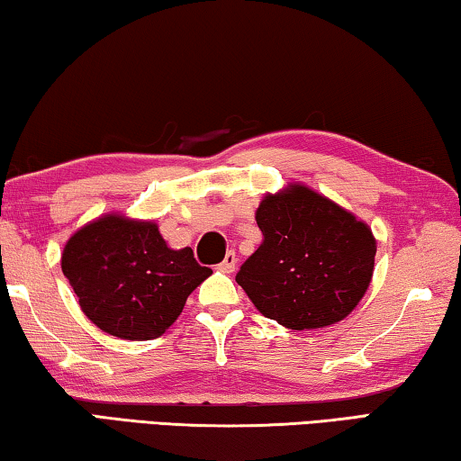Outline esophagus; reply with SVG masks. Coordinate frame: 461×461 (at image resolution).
Instances as JSON below:
<instances>
[{
    "label": "esophagus",
    "instance_id": "34e87169",
    "mask_svg": "<svg viewBox=\"0 0 461 461\" xmlns=\"http://www.w3.org/2000/svg\"><path fill=\"white\" fill-rule=\"evenodd\" d=\"M235 266H237V255L229 251L224 255V259H222L221 266H218V269H221L222 274H232V271H235Z\"/></svg>",
    "mask_w": 461,
    "mask_h": 461
}]
</instances>
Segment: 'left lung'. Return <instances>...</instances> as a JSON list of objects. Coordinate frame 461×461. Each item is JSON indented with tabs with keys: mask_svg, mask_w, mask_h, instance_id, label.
<instances>
[{
	"mask_svg": "<svg viewBox=\"0 0 461 461\" xmlns=\"http://www.w3.org/2000/svg\"><path fill=\"white\" fill-rule=\"evenodd\" d=\"M263 243L237 284L255 308L292 330L343 321L374 274L375 239L366 222L300 184L261 200Z\"/></svg>",
	"mask_w": 461,
	"mask_h": 461,
	"instance_id": "left-lung-1",
	"label": "left lung"
}]
</instances>
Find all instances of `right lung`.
<instances>
[{"mask_svg": "<svg viewBox=\"0 0 461 461\" xmlns=\"http://www.w3.org/2000/svg\"><path fill=\"white\" fill-rule=\"evenodd\" d=\"M60 267L81 311L104 333L128 341L161 337L212 274L190 247L169 249L159 226L105 214L67 240Z\"/></svg>", "mask_w": 461, "mask_h": 461, "instance_id": "right-lung-1", "label": "right lung"}]
</instances>
